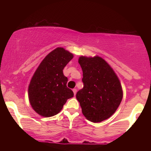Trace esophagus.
I'll list each match as a JSON object with an SVG mask.
<instances>
[{
    "instance_id": "esophagus-1",
    "label": "esophagus",
    "mask_w": 151,
    "mask_h": 151,
    "mask_svg": "<svg viewBox=\"0 0 151 151\" xmlns=\"http://www.w3.org/2000/svg\"><path fill=\"white\" fill-rule=\"evenodd\" d=\"M73 93H74V94H75V95L76 93V91H77V90H76V88H73Z\"/></svg>"
}]
</instances>
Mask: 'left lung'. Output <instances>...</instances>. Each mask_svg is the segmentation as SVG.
Listing matches in <instances>:
<instances>
[{"instance_id": "left-lung-1", "label": "left lung", "mask_w": 151, "mask_h": 151, "mask_svg": "<svg viewBox=\"0 0 151 151\" xmlns=\"http://www.w3.org/2000/svg\"><path fill=\"white\" fill-rule=\"evenodd\" d=\"M84 86L76 94L82 112L93 122L104 121L113 114L121 103L122 86L114 70L99 57H81Z\"/></svg>"}]
</instances>
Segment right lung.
<instances>
[{
    "label": "right lung",
    "mask_w": 151,
    "mask_h": 151,
    "mask_svg": "<svg viewBox=\"0 0 151 151\" xmlns=\"http://www.w3.org/2000/svg\"><path fill=\"white\" fill-rule=\"evenodd\" d=\"M73 55L63 48L50 52L40 64L29 86V99L32 109L45 117L57 114L74 93L66 86L68 78L63 69Z\"/></svg>",
    "instance_id": "right-lung-1"
}]
</instances>
